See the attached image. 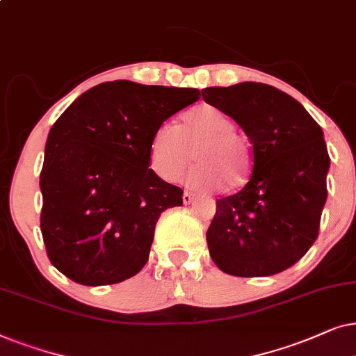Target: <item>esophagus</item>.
Returning <instances> with one entry per match:
<instances>
[{
    "label": "esophagus",
    "instance_id": "1",
    "mask_svg": "<svg viewBox=\"0 0 356 356\" xmlns=\"http://www.w3.org/2000/svg\"><path fill=\"white\" fill-rule=\"evenodd\" d=\"M182 200H184V203H186V205H188V203H192V202H193V195H192L191 192H184Z\"/></svg>",
    "mask_w": 356,
    "mask_h": 356
}]
</instances>
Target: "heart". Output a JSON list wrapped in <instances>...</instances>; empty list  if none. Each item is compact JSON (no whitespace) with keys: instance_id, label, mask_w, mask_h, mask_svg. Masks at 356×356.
<instances>
[{"instance_id":"heart-1","label":"heart","mask_w":356,"mask_h":356,"mask_svg":"<svg viewBox=\"0 0 356 356\" xmlns=\"http://www.w3.org/2000/svg\"><path fill=\"white\" fill-rule=\"evenodd\" d=\"M234 120L211 104H198L182 115L179 129L161 123L149 145V164L164 182H175L192 163L188 184L198 191L226 184L229 191L245 186L252 170V151L236 134Z\"/></svg>"}]
</instances>
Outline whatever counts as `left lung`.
<instances>
[{
    "instance_id": "left-lung-1",
    "label": "left lung",
    "mask_w": 356,
    "mask_h": 356,
    "mask_svg": "<svg viewBox=\"0 0 356 356\" xmlns=\"http://www.w3.org/2000/svg\"><path fill=\"white\" fill-rule=\"evenodd\" d=\"M202 96L234 118L252 145L249 182L216 200L207 231L213 262L234 277L280 273L319 234L330 165L322 129L296 99L264 83L205 88Z\"/></svg>"
}]
</instances>
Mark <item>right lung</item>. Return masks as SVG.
I'll return each mask as SVG.
<instances>
[{"label": "right lung", "instance_id": "1", "mask_svg": "<svg viewBox=\"0 0 356 356\" xmlns=\"http://www.w3.org/2000/svg\"><path fill=\"white\" fill-rule=\"evenodd\" d=\"M200 97L192 88L97 84L51 127L45 145L40 229L50 262L86 286L120 283L148 262L161 213L181 187L149 169L154 130Z\"/></svg>", "mask_w": 356, "mask_h": 356}]
</instances>
